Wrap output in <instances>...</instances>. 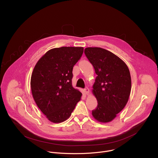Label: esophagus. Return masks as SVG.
<instances>
[{"mask_svg": "<svg viewBox=\"0 0 158 158\" xmlns=\"http://www.w3.org/2000/svg\"><path fill=\"white\" fill-rule=\"evenodd\" d=\"M84 93H85V94H87V95L89 94V88H88V87L84 88Z\"/></svg>", "mask_w": 158, "mask_h": 158, "instance_id": "34e87169", "label": "esophagus"}]
</instances>
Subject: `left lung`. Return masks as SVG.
Masks as SVG:
<instances>
[{
	"label": "left lung",
	"mask_w": 158,
	"mask_h": 158,
	"mask_svg": "<svg viewBox=\"0 0 158 158\" xmlns=\"http://www.w3.org/2000/svg\"><path fill=\"white\" fill-rule=\"evenodd\" d=\"M84 53L97 74L92 91L98 106L92 114L99 122H110L128 102L131 91L130 71L121 59L107 50L88 47Z\"/></svg>",
	"instance_id": "left-lung-1"
}]
</instances>
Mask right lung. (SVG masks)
<instances>
[{"label":"right lung","instance_id":"add662e5","mask_svg":"<svg viewBox=\"0 0 158 158\" xmlns=\"http://www.w3.org/2000/svg\"><path fill=\"white\" fill-rule=\"evenodd\" d=\"M83 47H62L48 50L35 66L31 89L38 107L48 120L68 119L82 93L72 85L73 70L83 53Z\"/></svg>","mask_w":158,"mask_h":158}]
</instances>
